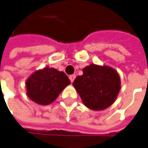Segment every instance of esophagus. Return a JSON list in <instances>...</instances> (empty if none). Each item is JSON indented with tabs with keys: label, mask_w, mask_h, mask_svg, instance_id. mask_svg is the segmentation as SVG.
Instances as JSON below:
<instances>
[{
	"label": "esophagus",
	"mask_w": 148,
	"mask_h": 148,
	"mask_svg": "<svg viewBox=\"0 0 148 148\" xmlns=\"http://www.w3.org/2000/svg\"><path fill=\"white\" fill-rule=\"evenodd\" d=\"M75 78H76V75L75 74H73V75H71V76H69V79H70V81H71V82H73L74 81V80H75Z\"/></svg>",
	"instance_id": "1"
}]
</instances>
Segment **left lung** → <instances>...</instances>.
Returning <instances> with one entry per match:
<instances>
[{
  "mask_svg": "<svg viewBox=\"0 0 148 148\" xmlns=\"http://www.w3.org/2000/svg\"><path fill=\"white\" fill-rule=\"evenodd\" d=\"M83 75L78 76L73 86L88 108L104 110L115 102L121 90L118 72L108 66L90 64L83 68Z\"/></svg>",
  "mask_w": 148,
  "mask_h": 148,
  "instance_id": "8db88e82",
  "label": "left lung"
}]
</instances>
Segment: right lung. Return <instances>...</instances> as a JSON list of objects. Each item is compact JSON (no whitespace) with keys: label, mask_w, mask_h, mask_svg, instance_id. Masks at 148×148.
Wrapping results in <instances>:
<instances>
[{"label":"right lung","mask_w":148,"mask_h":148,"mask_svg":"<svg viewBox=\"0 0 148 148\" xmlns=\"http://www.w3.org/2000/svg\"><path fill=\"white\" fill-rule=\"evenodd\" d=\"M70 83L64 72L46 67L36 71L26 81L27 95L36 103L49 105Z\"/></svg>","instance_id":"right-lung-1"}]
</instances>
